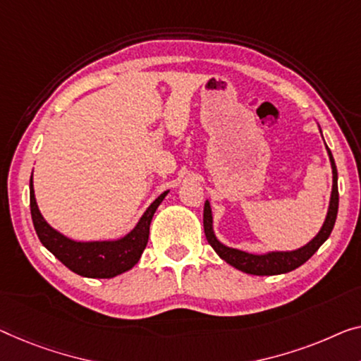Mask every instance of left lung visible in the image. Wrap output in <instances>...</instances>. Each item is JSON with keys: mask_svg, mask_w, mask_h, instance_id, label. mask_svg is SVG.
Wrapping results in <instances>:
<instances>
[{"mask_svg": "<svg viewBox=\"0 0 361 361\" xmlns=\"http://www.w3.org/2000/svg\"><path fill=\"white\" fill-rule=\"evenodd\" d=\"M327 155H329L331 166H332V192L329 209H327V215L324 224H322L318 235L314 236L310 243L301 246L298 250L293 251H269L264 255H252V252H246L236 248H230L225 246L217 240L214 233V220H212V209L209 201L204 204V233L209 245L212 246L214 251L222 257L225 262L230 266L238 269L241 272L252 274V276H277V274H287L293 269L300 267L319 250V246L329 238V235L334 228L336 219H337V209H338V188H337V166L332 157L331 149L326 146Z\"/></svg>", "mask_w": 361, "mask_h": 361, "instance_id": "left-lung-1", "label": "left lung"}]
</instances>
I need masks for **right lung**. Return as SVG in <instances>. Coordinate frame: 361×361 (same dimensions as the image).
Masks as SVG:
<instances>
[{
    "label": "right lung",
    "mask_w": 361,
    "mask_h": 361,
    "mask_svg": "<svg viewBox=\"0 0 361 361\" xmlns=\"http://www.w3.org/2000/svg\"><path fill=\"white\" fill-rule=\"evenodd\" d=\"M169 191H164L142 214L131 232L118 240L104 241H76L68 238L51 227L43 219L35 201L34 183L30 178V214L35 232L39 235L42 245L51 252L56 259L73 272L89 279H111L129 271L141 259L142 251L146 250L149 240V228L152 217L160 202L164 201Z\"/></svg>",
    "instance_id": "right-lung-1"
}]
</instances>
